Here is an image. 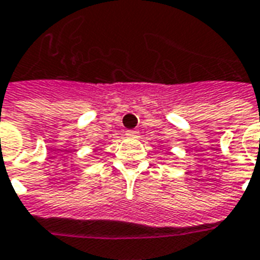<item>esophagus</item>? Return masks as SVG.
Returning a JSON list of instances; mask_svg holds the SVG:
<instances>
[{"instance_id": "obj_1", "label": "esophagus", "mask_w": 260, "mask_h": 260, "mask_svg": "<svg viewBox=\"0 0 260 260\" xmlns=\"http://www.w3.org/2000/svg\"><path fill=\"white\" fill-rule=\"evenodd\" d=\"M125 134H126V136H129V138H138V134H139V132H138V131L129 129V131H126Z\"/></svg>"}]
</instances>
